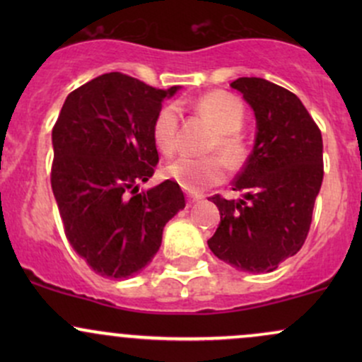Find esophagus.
Listing matches in <instances>:
<instances>
[{
  "instance_id": "34e87169",
  "label": "esophagus",
  "mask_w": 362,
  "mask_h": 362,
  "mask_svg": "<svg viewBox=\"0 0 362 362\" xmlns=\"http://www.w3.org/2000/svg\"><path fill=\"white\" fill-rule=\"evenodd\" d=\"M202 199V195H199V194H189L187 195V202H189V204H194V202H199Z\"/></svg>"
}]
</instances>
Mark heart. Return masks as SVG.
I'll return each mask as SVG.
<instances>
[{
  "mask_svg": "<svg viewBox=\"0 0 362 362\" xmlns=\"http://www.w3.org/2000/svg\"><path fill=\"white\" fill-rule=\"evenodd\" d=\"M194 109L209 120L214 127V138L211 139V151H219L228 165L238 167L247 158V143L240 134L245 122V107L240 98L228 91H209L194 102ZM178 119L180 109L177 103H167L156 112L153 120L151 134L160 151L173 153L177 146ZM226 173V165L221 156L204 158L180 156L163 167V175L177 182L189 192H201L207 187L219 184Z\"/></svg>",
  "mask_w": 362,
  "mask_h": 362,
  "instance_id": "obj_1",
  "label": "heart"
}]
</instances>
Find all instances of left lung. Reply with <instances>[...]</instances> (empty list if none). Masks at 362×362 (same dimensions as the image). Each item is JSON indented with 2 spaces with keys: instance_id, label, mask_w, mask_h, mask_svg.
<instances>
[{
  "instance_id": "1",
  "label": "left lung",
  "mask_w": 362,
  "mask_h": 362,
  "mask_svg": "<svg viewBox=\"0 0 362 362\" xmlns=\"http://www.w3.org/2000/svg\"><path fill=\"white\" fill-rule=\"evenodd\" d=\"M231 88L255 112L257 136L231 189L243 197H209L221 221L207 240L238 271L272 272L308 236L323 180L322 132L300 98L264 78H238Z\"/></svg>"
}]
</instances>
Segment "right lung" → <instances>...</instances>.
<instances>
[{
	"instance_id": "1",
	"label": "right lung",
	"mask_w": 362,
	"mask_h": 362,
	"mask_svg": "<svg viewBox=\"0 0 362 362\" xmlns=\"http://www.w3.org/2000/svg\"><path fill=\"white\" fill-rule=\"evenodd\" d=\"M177 90L107 73L71 91L54 124L51 185L66 238L103 277L146 267L165 224L185 207L173 180L139 192L158 163L153 120Z\"/></svg>"
}]
</instances>
